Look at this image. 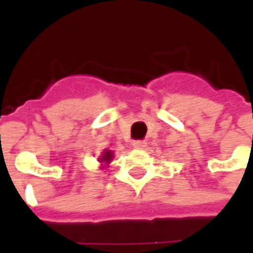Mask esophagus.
<instances>
[{"mask_svg":"<svg viewBox=\"0 0 253 253\" xmlns=\"http://www.w3.org/2000/svg\"><path fill=\"white\" fill-rule=\"evenodd\" d=\"M132 146L135 147V149H143L146 146V142L145 141H134L132 142Z\"/></svg>","mask_w":253,"mask_h":253,"instance_id":"34e87169","label":"esophagus"}]
</instances>
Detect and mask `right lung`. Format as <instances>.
I'll return each mask as SVG.
<instances>
[{"label": "right lung", "instance_id": "obj_1", "mask_svg": "<svg viewBox=\"0 0 253 253\" xmlns=\"http://www.w3.org/2000/svg\"><path fill=\"white\" fill-rule=\"evenodd\" d=\"M112 160H114V151L108 150V149H104L102 155L98 158V161L100 162V165H102V169L107 168L108 164H110Z\"/></svg>", "mask_w": 253, "mask_h": 253}]
</instances>
